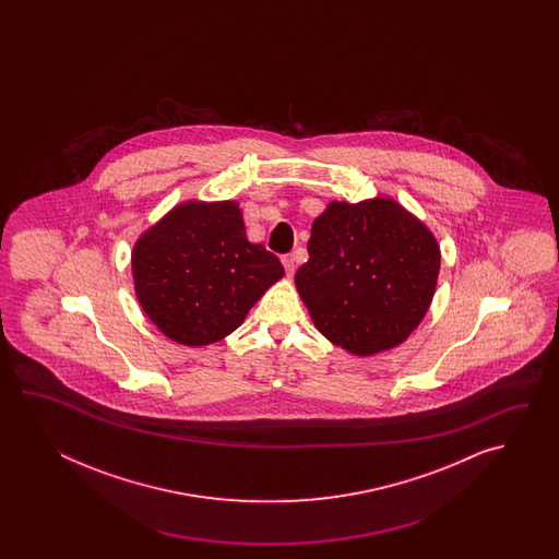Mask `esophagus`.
<instances>
[{
	"label": "esophagus",
	"mask_w": 559,
	"mask_h": 559,
	"mask_svg": "<svg viewBox=\"0 0 559 559\" xmlns=\"http://www.w3.org/2000/svg\"><path fill=\"white\" fill-rule=\"evenodd\" d=\"M282 263H284L285 274L294 275V272H296V258L292 253H285V255H282Z\"/></svg>",
	"instance_id": "obj_1"
}]
</instances>
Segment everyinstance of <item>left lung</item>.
Returning a JSON list of instances; mask_svg holds the SVG:
<instances>
[{
    "label": "left lung",
    "instance_id": "left-lung-1",
    "mask_svg": "<svg viewBox=\"0 0 559 559\" xmlns=\"http://www.w3.org/2000/svg\"><path fill=\"white\" fill-rule=\"evenodd\" d=\"M296 287L332 344L373 356L407 340L424 320L440 274V246L388 198L332 202L313 222Z\"/></svg>",
    "mask_w": 559,
    "mask_h": 559
}]
</instances>
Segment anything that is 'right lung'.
<instances>
[{
    "label": "right lung",
    "mask_w": 559,
    "mask_h": 559,
    "mask_svg": "<svg viewBox=\"0 0 559 559\" xmlns=\"http://www.w3.org/2000/svg\"><path fill=\"white\" fill-rule=\"evenodd\" d=\"M131 272L159 332L178 344L207 345L241 325L284 265L248 241L238 203L186 202L135 241Z\"/></svg>",
    "instance_id": "obj_1"
}]
</instances>
